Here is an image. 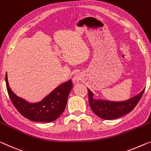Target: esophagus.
Instances as JSON below:
<instances>
[{"mask_svg": "<svg viewBox=\"0 0 151 151\" xmlns=\"http://www.w3.org/2000/svg\"><path fill=\"white\" fill-rule=\"evenodd\" d=\"M74 80H75V81H78V78L76 77H76H74Z\"/></svg>", "mask_w": 151, "mask_h": 151, "instance_id": "esophagus-1", "label": "esophagus"}]
</instances>
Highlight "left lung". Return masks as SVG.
<instances>
[{"label": "left lung", "mask_w": 151, "mask_h": 151, "mask_svg": "<svg viewBox=\"0 0 151 151\" xmlns=\"http://www.w3.org/2000/svg\"><path fill=\"white\" fill-rule=\"evenodd\" d=\"M145 90V88L140 94L128 101L111 102L94 99L92 97L93 93L88 89L89 105L92 111L99 117L106 120L115 119L127 114L133 110L140 101Z\"/></svg>", "instance_id": "left-lung-1"}]
</instances>
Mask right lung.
Wrapping results in <instances>:
<instances>
[{
  "label": "right lung",
  "mask_w": 151,
  "mask_h": 151,
  "mask_svg": "<svg viewBox=\"0 0 151 151\" xmlns=\"http://www.w3.org/2000/svg\"><path fill=\"white\" fill-rule=\"evenodd\" d=\"M5 81L11 101L20 114L31 121L38 122H52L63 113L68 95L73 86V83L70 80L59 86L42 101L37 103H29L16 96L11 91L6 74Z\"/></svg>",
  "instance_id": "obj_1"
}]
</instances>
